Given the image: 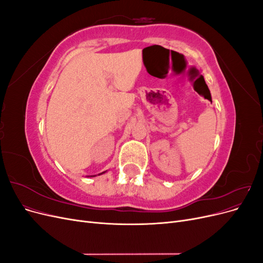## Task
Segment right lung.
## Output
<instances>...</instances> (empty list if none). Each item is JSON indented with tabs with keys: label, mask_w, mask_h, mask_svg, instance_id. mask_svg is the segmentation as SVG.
Here are the masks:
<instances>
[{
	"label": "right lung",
	"mask_w": 263,
	"mask_h": 263,
	"mask_svg": "<svg viewBox=\"0 0 263 263\" xmlns=\"http://www.w3.org/2000/svg\"><path fill=\"white\" fill-rule=\"evenodd\" d=\"M103 173H104V172H102V173H100V174H103ZM91 177H95V176H91Z\"/></svg>",
	"instance_id": "1"
}]
</instances>
